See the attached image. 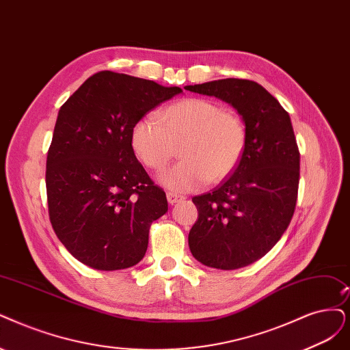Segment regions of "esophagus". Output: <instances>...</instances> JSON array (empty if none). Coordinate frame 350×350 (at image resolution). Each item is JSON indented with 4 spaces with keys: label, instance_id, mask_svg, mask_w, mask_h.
I'll list each match as a JSON object with an SVG mask.
<instances>
[{
    "label": "esophagus",
    "instance_id": "obj_1",
    "mask_svg": "<svg viewBox=\"0 0 350 350\" xmlns=\"http://www.w3.org/2000/svg\"><path fill=\"white\" fill-rule=\"evenodd\" d=\"M183 199H185V198L177 195V193H172V191L167 193V200H168V203H170V204H174V203H177V202H182Z\"/></svg>",
    "mask_w": 350,
    "mask_h": 350
}]
</instances>
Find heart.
Wrapping results in <instances>:
<instances>
[{
	"mask_svg": "<svg viewBox=\"0 0 350 350\" xmlns=\"http://www.w3.org/2000/svg\"><path fill=\"white\" fill-rule=\"evenodd\" d=\"M247 125L239 115L212 99L187 98L154 116H142L131 131V146L139 161L161 172L182 150L183 161L163 174L161 182L177 191H191L219 183L239 165L247 148Z\"/></svg>",
	"mask_w": 350,
	"mask_h": 350,
	"instance_id": "heart-1",
	"label": "heart"
}]
</instances>
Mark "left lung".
<instances>
[{
  "mask_svg": "<svg viewBox=\"0 0 350 350\" xmlns=\"http://www.w3.org/2000/svg\"><path fill=\"white\" fill-rule=\"evenodd\" d=\"M186 89L230 103L248 131L237 170L191 199L199 217L189 232L190 251L211 268L247 267L274 247L294 215L300 151L290 115L254 81L229 77Z\"/></svg>",
  "mask_w": 350,
  "mask_h": 350,
  "instance_id": "8db88e82",
  "label": "left lung"
}]
</instances>
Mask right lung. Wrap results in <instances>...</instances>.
Returning a JSON list of instances; mask_svg holds the SVG:
<instances>
[{
	"mask_svg": "<svg viewBox=\"0 0 350 350\" xmlns=\"http://www.w3.org/2000/svg\"><path fill=\"white\" fill-rule=\"evenodd\" d=\"M180 92L102 70L60 107L46 163L47 204L57 238L77 261L115 271L144 258L150 226L168 204L137 160L131 131Z\"/></svg>",
	"mask_w": 350,
	"mask_h": 350,
	"instance_id": "1",
	"label": "right lung"
}]
</instances>
